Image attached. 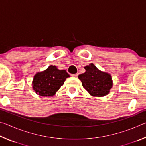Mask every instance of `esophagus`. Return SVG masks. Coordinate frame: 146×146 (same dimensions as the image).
<instances>
[{"label": "esophagus", "mask_w": 146, "mask_h": 146, "mask_svg": "<svg viewBox=\"0 0 146 146\" xmlns=\"http://www.w3.org/2000/svg\"><path fill=\"white\" fill-rule=\"evenodd\" d=\"M71 76H73V77H77V76H78V74H77V73H76V74H72V75H71Z\"/></svg>", "instance_id": "1"}]
</instances>
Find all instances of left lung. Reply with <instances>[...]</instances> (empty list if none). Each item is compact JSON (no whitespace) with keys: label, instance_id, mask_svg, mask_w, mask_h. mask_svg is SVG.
<instances>
[{"label":"left lung","instance_id":"obj_1","mask_svg":"<svg viewBox=\"0 0 146 146\" xmlns=\"http://www.w3.org/2000/svg\"><path fill=\"white\" fill-rule=\"evenodd\" d=\"M85 73L78 75L84 88L93 97H102L110 92L113 87L111 75L98 70L93 63L84 67Z\"/></svg>","mask_w":146,"mask_h":146}]
</instances>
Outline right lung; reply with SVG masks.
<instances>
[{"label": "right lung", "instance_id": "add662e5", "mask_svg": "<svg viewBox=\"0 0 146 146\" xmlns=\"http://www.w3.org/2000/svg\"><path fill=\"white\" fill-rule=\"evenodd\" d=\"M70 75L66 70H60L51 65L46 70L36 73L32 81V88L38 95L53 97L64 84Z\"/></svg>", "mask_w": 146, "mask_h": 146}]
</instances>
